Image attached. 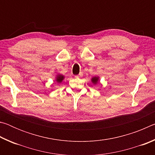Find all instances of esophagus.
Listing matches in <instances>:
<instances>
[{
    "mask_svg": "<svg viewBox=\"0 0 155 155\" xmlns=\"http://www.w3.org/2000/svg\"><path fill=\"white\" fill-rule=\"evenodd\" d=\"M82 76H83V73L82 72H80V74H78V75H76L75 77L76 78H78V77H82Z\"/></svg>",
    "mask_w": 155,
    "mask_h": 155,
    "instance_id": "34e87169",
    "label": "esophagus"
}]
</instances>
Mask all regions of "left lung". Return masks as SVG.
Segmentation results:
<instances>
[{"instance_id": "8db88e82", "label": "left lung", "mask_w": 155, "mask_h": 155, "mask_svg": "<svg viewBox=\"0 0 155 155\" xmlns=\"http://www.w3.org/2000/svg\"><path fill=\"white\" fill-rule=\"evenodd\" d=\"M91 83L94 84V85H96V84L100 81V77H98V76H95V77H93L92 78H91Z\"/></svg>"}]
</instances>
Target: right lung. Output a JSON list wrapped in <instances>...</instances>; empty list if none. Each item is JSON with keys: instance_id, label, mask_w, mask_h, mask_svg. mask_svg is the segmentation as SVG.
<instances>
[{"instance_id": "1", "label": "right lung", "mask_w": 155, "mask_h": 155, "mask_svg": "<svg viewBox=\"0 0 155 155\" xmlns=\"http://www.w3.org/2000/svg\"><path fill=\"white\" fill-rule=\"evenodd\" d=\"M65 78V77L61 74H57L55 77V81L57 83H61L64 79Z\"/></svg>"}]
</instances>
